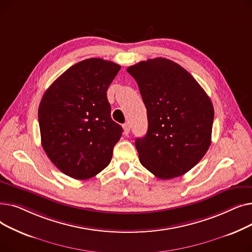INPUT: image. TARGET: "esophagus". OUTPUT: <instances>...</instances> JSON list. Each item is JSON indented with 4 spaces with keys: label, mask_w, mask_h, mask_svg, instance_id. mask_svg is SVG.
<instances>
[{
    "label": "esophagus",
    "mask_w": 252,
    "mask_h": 252,
    "mask_svg": "<svg viewBox=\"0 0 252 252\" xmlns=\"http://www.w3.org/2000/svg\"><path fill=\"white\" fill-rule=\"evenodd\" d=\"M123 127H124V134H125V135H128V133H129V129H130V126H129V124H128V123L125 124V125L123 126Z\"/></svg>",
    "instance_id": "34e87169"
}]
</instances>
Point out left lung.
<instances>
[{"instance_id":"1","label":"left lung","mask_w":252,"mask_h":252,"mask_svg":"<svg viewBox=\"0 0 252 252\" xmlns=\"http://www.w3.org/2000/svg\"><path fill=\"white\" fill-rule=\"evenodd\" d=\"M126 71L137 82L147 109V134L135 143L140 162L161 180L183 176L210 146L211 100L186 69L169 59L141 61Z\"/></svg>"}]
</instances>
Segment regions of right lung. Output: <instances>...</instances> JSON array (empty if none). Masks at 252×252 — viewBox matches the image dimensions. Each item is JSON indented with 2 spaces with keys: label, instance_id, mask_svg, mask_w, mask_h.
<instances>
[{
  "label": "right lung",
  "instance_id": "1",
  "mask_svg": "<svg viewBox=\"0 0 252 252\" xmlns=\"http://www.w3.org/2000/svg\"><path fill=\"white\" fill-rule=\"evenodd\" d=\"M119 69L111 61L86 59L45 92L38 107L42 146L66 176L88 180L110 163L123 127L112 121L107 90Z\"/></svg>",
  "mask_w": 252,
  "mask_h": 252
}]
</instances>
